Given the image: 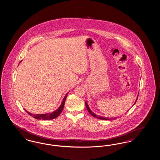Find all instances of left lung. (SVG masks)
Masks as SVG:
<instances>
[{
    "instance_id": "obj_1",
    "label": "left lung",
    "mask_w": 160,
    "mask_h": 160,
    "mask_svg": "<svg viewBox=\"0 0 160 160\" xmlns=\"http://www.w3.org/2000/svg\"><path fill=\"white\" fill-rule=\"evenodd\" d=\"M138 95L137 99H136V101H135V102H134V105L135 104V103L136 102L137 100H138ZM85 104H86V108L88 109V112H89L90 114H91L92 116H93V117H95V118H97L100 119V120H111V118H106V117H101V116H99V115H96L94 112H93L90 110L89 107V106H88V103L86 102H85Z\"/></svg>"
}]
</instances>
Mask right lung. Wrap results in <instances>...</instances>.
I'll use <instances>...</instances> for the list:
<instances>
[{
	"label": "right lung",
	"instance_id": "add662e5",
	"mask_svg": "<svg viewBox=\"0 0 160 160\" xmlns=\"http://www.w3.org/2000/svg\"><path fill=\"white\" fill-rule=\"evenodd\" d=\"M68 93H67V95L64 97V98L63 99V101H62V102L61 103L60 107H59L58 108V109H57L55 111H54V112H52V113H49H49H46V114H32V113L28 112L27 111H26V109H25V110H26V112H27L29 115L32 116L33 118H36V119L43 120H52V119H54V118H57V117H58V116L59 115V114L61 113V112L62 111L63 108H64L65 102V100H66V98H67V96Z\"/></svg>",
	"mask_w": 160,
	"mask_h": 160
}]
</instances>
